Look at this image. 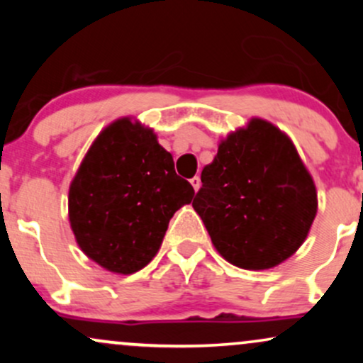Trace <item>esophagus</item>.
Returning <instances> with one entry per match:
<instances>
[{
    "label": "esophagus",
    "instance_id": "obj_1",
    "mask_svg": "<svg viewBox=\"0 0 363 363\" xmlns=\"http://www.w3.org/2000/svg\"><path fill=\"white\" fill-rule=\"evenodd\" d=\"M191 186H193L194 187V191H198L199 189V186H201V179H199L198 176H194L193 179H191Z\"/></svg>",
    "mask_w": 363,
    "mask_h": 363
}]
</instances>
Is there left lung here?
Returning a JSON list of instances; mask_svg holds the SVG:
<instances>
[{
	"mask_svg": "<svg viewBox=\"0 0 363 363\" xmlns=\"http://www.w3.org/2000/svg\"><path fill=\"white\" fill-rule=\"evenodd\" d=\"M201 182L194 211L220 256L244 269L289 259L318 213V191L294 141L261 118L220 141Z\"/></svg>",
	"mask_w": 363,
	"mask_h": 363,
	"instance_id": "1",
	"label": "left lung"
}]
</instances>
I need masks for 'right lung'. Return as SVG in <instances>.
<instances>
[{"label":"right lung","mask_w":363,"mask_h":363,"mask_svg":"<svg viewBox=\"0 0 363 363\" xmlns=\"http://www.w3.org/2000/svg\"><path fill=\"white\" fill-rule=\"evenodd\" d=\"M193 196L153 129L121 118L99 133L74 174L69 225L91 261L131 274L155 257L170 218Z\"/></svg>","instance_id":"add662e5"}]
</instances>
